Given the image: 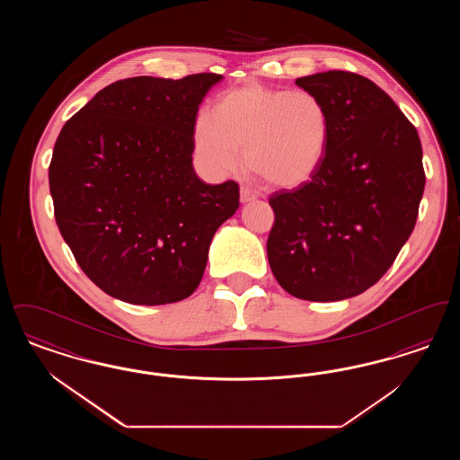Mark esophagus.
Masks as SVG:
<instances>
[{"label": "esophagus", "instance_id": "34e87169", "mask_svg": "<svg viewBox=\"0 0 460 460\" xmlns=\"http://www.w3.org/2000/svg\"><path fill=\"white\" fill-rule=\"evenodd\" d=\"M257 198V193L246 186H241L240 190V199L241 203H248V201H253Z\"/></svg>", "mask_w": 460, "mask_h": 460}]
</instances>
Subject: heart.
I'll use <instances>...</instances> for the list:
<instances>
[{
	"label": "heart",
	"mask_w": 460,
	"mask_h": 460,
	"mask_svg": "<svg viewBox=\"0 0 460 460\" xmlns=\"http://www.w3.org/2000/svg\"><path fill=\"white\" fill-rule=\"evenodd\" d=\"M331 117L326 103L305 89L246 86L222 94L214 115L199 111L193 126L198 167L222 177L240 164L279 188L305 184L328 150Z\"/></svg>",
	"instance_id": "heart-1"
}]
</instances>
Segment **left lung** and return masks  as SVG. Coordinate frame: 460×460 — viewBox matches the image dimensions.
<instances>
[{
    "label": "left lung",
    "instance_id": "1",
    "mask_svg": "<svg viewBox=\"0 0 460 460\" xmlns=\"http://www.w3.org/2000/svg\"><path fill=\"white\" fill-rule=\"evenodd\" d=\"M329 110L315 175L269 198L267 257L289 295L338 302L376 285L416 226L426 175L416 128L372 81L329 70L295 81Z\"/></svg>",
    "mask_w": 460,
    "mask_h": 460
}]
</instances>
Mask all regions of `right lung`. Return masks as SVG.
Instances as JSON below:
<instances>
[{"label": "right lung", "instance_id": "obj_1", "mask_svg": "<svg viewBox=\"0 0 460 460\" xmlns=\"http://www.w3.org/2000/svg\"><path fill=\"white\" fill-rule=\"evenodd\" d=\"M219 74L152 75L110 84L55 143V219L79 267L134 305L188 298L220 224L240 207L234 181L205 184L193 169V126Z\"/></svg>", "mask_w": 460, "mask_h": 460}]
</instances>
